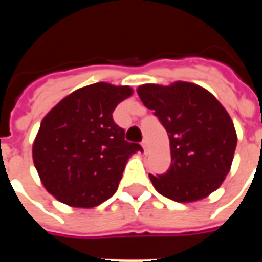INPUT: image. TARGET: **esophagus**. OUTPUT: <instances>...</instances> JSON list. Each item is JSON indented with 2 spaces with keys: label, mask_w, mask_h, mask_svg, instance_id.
Masks as SVG:
<instances>
[{
  "label": "esophagus",
  "mask_w": 262,
  "mask_h": 262,
  "mask_svg": "<svg viewBox=\"0 0 262 262\" xmlns=\"http://www.w3.org/2000/svg\"><path fill=\"white\" fill-rule=\"evenodd\" d=\"M142 146L143 148H144V151H147V140H143Z\"/></svg>",
  "instance_id": "1"
}]
</instances>
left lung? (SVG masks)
<instances>
[{
    "label": "left lung",
    "instance_id": "obj_1",
    "mask_svg": "<svg viewBox=\"0 0 262 262\" xmlns=\"http://www.w3.org/2000/svg\"><path fill=\"white\" fill-rule=\"evenodd\" d=\"M137 94L170 137L171 165L161 176L150 174L154 188L176 202H193L216 191L230 171L237 146L226 109L209 91L182 81L146 84Z\"/></svg>",
    "mask_w": 262,
    "mask_h": 262
}]
</instances>
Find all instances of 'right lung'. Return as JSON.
<instances>
[{
    "label": "right lung",
    "instance_id": "obj_1",
    "mask_svg": "<svg viewBox=\"0 0 262 262\" xmlns=\"http://www.w3.org/2000/svg\"><path fill=\"white\" fill-rule=\"evenodd\" d=\"M130 95L129 86L97 82L71 92L43 118L33 163L60 202L94 208L116 192L127 159L143 151L140 144L126 142L112 116Z\"/></svg>",
    "mask_w": 262,
    "mask_h": 262
}]
</instances>
